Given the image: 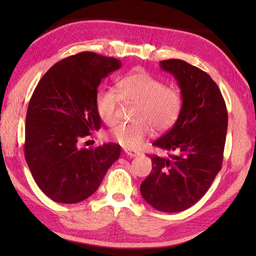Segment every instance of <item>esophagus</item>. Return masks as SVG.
<instances>
[{
	"label": "esophagus",
	"mask_w": 256,
	"mask_h": 256,
	"mask_svg": "<svg viewBox=\"0 0 256 256\" xmlns=\"http://www.w3.org/2000/svg\"><path fill=\"white\" fill-rule=\"evenodd\" d=\"M124 153L126 154V155H128V156H131V157H135V156H138L140 155V152L130 150V148H125L124 150Z\"/></svg>",
	"instance_id": "1"
}]
</instances>
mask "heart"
<instances>
[{
  "label": "heart",
  "instance_id": "heart-1",
  "mask_svg": "<svg viewBox=\"0 0 256 256\" xmlns=\"http://www.w3.org/2000/svg\"><path fill=\"white\" fill-rule=\"evenodd\" d=\"M121 101L134 103L135 122L118 124L108 135L126 148H136L145 138L156 132H165L178 121L184 106V96L177 86H167L164 80L145 70L125 76L118 82V92L102 89L96 94V108L100 118L108 125L116 122Z\"/></svg>",
  "mask_w": 256,
  "mask_h": 256
}]
</instances>
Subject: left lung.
I'll list each match as a JSON object with an SVG mask.
<instances>
[{
    "label": "left lung",
    "mask_w": 256,
    "mask_h": 256,
    "mask_svg": "<svg viewBox=\"0 0 256 256\" xmlns=\"http://www.w3.org/2000/svg\"><path fill=\"white\" fill-rule=\"evenodd\" d=\"M160 64L176 78L184 106L176 124L153 143L168 156L148 155L153 167L140 189L156 210L179 212L204 197L221 170L228 111L208 74L180 59Z\"/></svg>",
    "instance_id": "1"
}]
</instances>
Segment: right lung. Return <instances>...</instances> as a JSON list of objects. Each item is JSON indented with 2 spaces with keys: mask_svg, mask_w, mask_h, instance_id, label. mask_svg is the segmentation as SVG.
Listing matches in <instances>:
<instances>
[{
  "mask_svg": "<svg viewBox=\"0 0 256 256\" xmlns=\"http://www.w3.org/2000/svg\"><path fill=\"white\" fill-rule=\"evenodd\" d=\"M121 62L84 52L58 62L42 76L26 113L24 154L37 186L52 200L77 204L99 188L118 160L116 143L81 148L101 128L96 96L101 80Z\"/></svg>",
  "mask_w": 256,
  "mask_h": 256,
  "instance_id": "1",
  "label": "right lung"
}]
</instances>
